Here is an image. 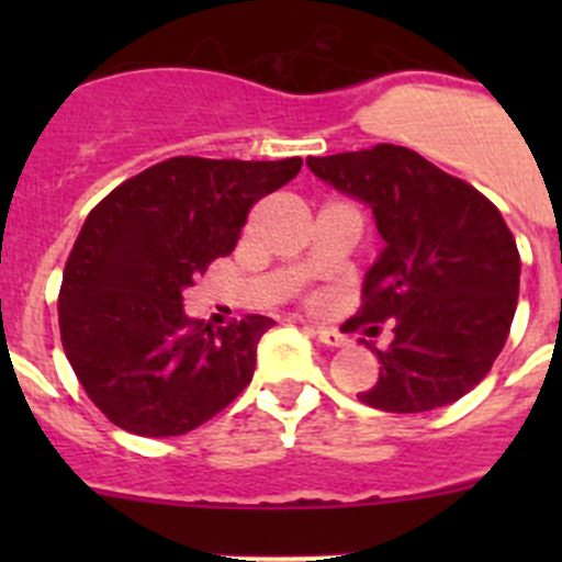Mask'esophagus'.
I'll list each match as a JSON object with an SVG mask.
<instances>
[{"instance_id": "obj_1", "label": "esophagus", "mask_w": 562, "mask_h": 562, "mask_svg": "<svg viewBox=\"0 0 562 562\" xmlns=\"http://www.w3.org/2000/svg\"><path fill=\"white\" fill-rule=\"evenodd\" d=\"M307 331L313 334V337L321 339L323 345H328V348H342V345L348 342V339H345L342 334L337 331V328H328V326H310Z\"/></svg>"}]
</instances>
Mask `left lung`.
Wrapping results in <instances>:
<instances>
[{"instance_id":"8db88e82","label":"left lung","mask_w":562,"mask_h":562,"mask_svg":"<svg viewBox=\"0 0 562 562\" xmlns=\"http://www.w3.org/2000/svg\"><path fill=\"white\" fill-rule=\"evenodd\" d=\"M307 166L370 203L386 241L348 321L350 328L394 321L391 345L375 350L381 378L359 400L375 411L424 413L479 386L519 299V249L495 203L394 144L307 157Z\"/></svg>"}]
</instances>
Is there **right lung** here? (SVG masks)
Segmentation results:
<instances>
[{"label":"right lung","instance_id":"right-lung-1","mask_svg":"<svg viewBox=\"0 0 562 562\" xmlns=\"http://www.w3.org/2000/svg\"><path fill=\"white\" fill-rule=\"evenodd\" d=\"M302 171L288 160L171 157L89 212L59 288L61 348L116 427L171 438L201 427L252 381L274 321L214 328L184 315L187 288L234 252L255 203Z\"/></svg>","mask_w":562,"mask_h":562}]
</instances>
